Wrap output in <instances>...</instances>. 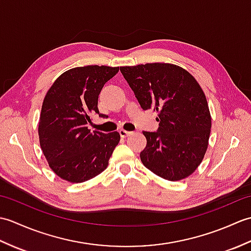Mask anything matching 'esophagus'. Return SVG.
Wrapping results in <instances>:
<instances>
[{
    "mask_svg": "<svg viewBox=\"0 0 251 251\" xmlns=\"http://www.w3.org/2000/svg\"><path fill=\"white\" fill-rule=\"evenodd\" d=\"M119 132H120L121 137H123V138H126V137H128V136L131 135V131H127V130H124V129H121Z\"/></svg>",
    "mask_w": 251,
    "mask_h": 251,
    "instance_id": "esophagus-1",
    "label": "esophagus"
}]
</instances>
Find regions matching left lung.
Segmentation results:
<instances>
[{
  "label": "left lung",
  "mask_w": 251,
  "mask_h": 251,
  "mask_svg": "<svg viewBox=\"0 0 251 251\" xmlns=\"http://www.w3.org/2000/svg\"><path fill=\"white\" fill-rule=\"evenodd\" d=\"M143 110L158 112L156 131H143L147 147L142 164L169 181L194 173L208 147L211 117L200 84L181 67L170 63H146L121 67Z\"/></svg>",
  "instance_id": "left-lung-1"
}]
</instances>
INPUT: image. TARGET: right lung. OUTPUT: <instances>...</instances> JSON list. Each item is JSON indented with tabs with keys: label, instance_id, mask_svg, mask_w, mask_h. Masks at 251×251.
I'll use <instances>...</instances> for the list:
<instances>
[{
	"label": "right lung",
	"instance_id": "1",
	"mask_svg": "<svg viewBox=\"0 0 251 251\" xmlns=\"http://www.w3.org/2000/svg\"><path fill=\"white\" fill-rule=\"evenodd\" d=\"M119 67L86 66L62 73L47 92L42 105L39 137L44 155L57 176L81 183L101 174L121 136L117 131H90L99 113L98 96Z\"/></svg>",
	"mask_w": 251,
	"mask_h": 251
}]
</instances>
